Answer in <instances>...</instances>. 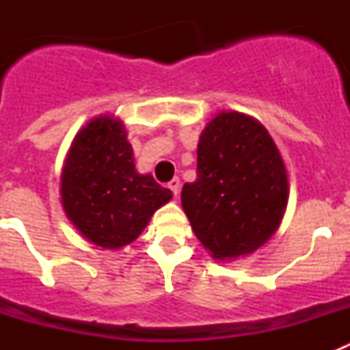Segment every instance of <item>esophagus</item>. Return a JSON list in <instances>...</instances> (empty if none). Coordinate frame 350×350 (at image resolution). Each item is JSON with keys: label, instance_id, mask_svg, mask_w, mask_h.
<instances>
[{"label": "esophagus", "instance_id": "1", "mask_svg": "<svg viewBox=\"0 0 350 350\" xmlns=\"http://www.w3.org/2000/svg\"><path fill=\"white\" fill-rule=\"evenodd\" d=\"M168 189L177 196L178 191H180V180H178V178H172V180L168 182Z\"/></svg>", "mask_w": 350, "mask_h": 350}]
</instances>
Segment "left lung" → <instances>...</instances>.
I'll list each match as a JSON object with an SVG mask.
<instances>
[{
	"label": "left lung",
	"mask_w": 350,
	"mask_h": 350,
	"mask_svg": "<svg viewBox=\"0 0 350 350\" xmlns=\"http://www.w3.org/2000/svg\"><path fill=\"white\" fill-rule=\"evenodd\" d=\"M286 203V168L267 129L238 112L210 120L198 144L196 180L182 187V206L213 258L259 249L279 228Z\"/></svg>",
	"instance_id": "8db88e82"
}]
</instances>
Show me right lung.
<instances>
[{
	"label": "right lung",
	"mask_w": 350,
	"mask_h": 350,
	"mask_svg": "<svg viewBox=\"0 0 350 350\" xmlns=\"http://www.w3.org/2000/svg\"><path fill=\"white\" fill-rule=\"evenodd\" d=\"M122 122L91 120L73 140L61 177L63 206L77 230L94 245L120 249L137 240L172 191L140 175Z\"/></svg>",
	"instance_id": "right-lung-1"
}]
</instances>
